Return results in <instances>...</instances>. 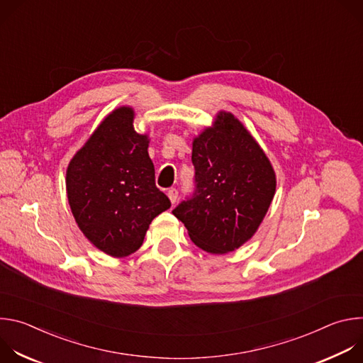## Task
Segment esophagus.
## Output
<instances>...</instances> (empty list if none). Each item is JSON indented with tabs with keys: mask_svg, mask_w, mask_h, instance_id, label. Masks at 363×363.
Masks as SVG:
<instances>
[{
	"mask_svg": "<svg viewBox=\"0 0 363 363\" xmlns=\"http://www.w3.org/2000/svg\"><path fill=\"white\" fill-rule=\"evenodd\" d=\"M168 198H169V201H171L172 203H175V202H177V198H178V189H175V188L168 189Z\"/></svg>",
	"mask_w": 363,
	"mask_h": 363,
	"instance_id": "34e87169",
	"label": "esophagus"
}]
</instances>
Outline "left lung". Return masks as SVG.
<instances>
[{
  "mask_svg": "<svg viewBox=\"0 0 363 363\" xmlns=\"http://www.w3.org/2000/svg\"><path fill=\"white\" fill-rule=\"evenodd\" d=\"M192 164L196 189L172 214L201 250L234 251L257 233L270 208L273 165L248 129L225 111L194 138Z\"/></svg>",
  "mask_w": 363,
  "mask_h": 363,
  "instance_id": "obj_1",
  "label": "left lung"
}]
</instances>
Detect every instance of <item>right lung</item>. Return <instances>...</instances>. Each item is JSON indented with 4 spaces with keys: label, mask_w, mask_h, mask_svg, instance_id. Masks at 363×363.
I'll list each match as a JSON object with an SVG mask.
<instances>
[{
    "label": "right lung",
    "mask_w": 363,
    "mask_h": 363,
    "mask_svg": "<svg viewBox=\"0 0 363 363\" xmlns=\"http://www.w3.org/2000/svg\"><path fill=\"white\" fill-rule=\"evenodd\" d=\"M135 111H112L74 153L66 171L72 214L84 237L115 258L133 254L149 224L171 206L155 185L147 133L133 128Z\"/></svg>",
    "instance_id": "right-lung-1"
}]
</instances>
